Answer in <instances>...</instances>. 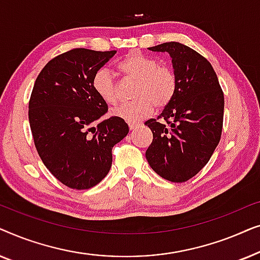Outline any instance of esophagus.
Masks as SVG:
<instances>
[{
	"mask_svg": "<svg viewBox=\"0 0 260 260\" xmlns=\"http://www.w3.org/2000/svg\"><path fill=\"white\" fill-rule=\"evenodd\" d=\"M137 126H138V123H129V127H130V130H135V129H136Z\"/></svg>",
	"mask_w": 260,
	"mask_h": 260,
	"instance_id": "esophagus-1",
	"label": "esophagus"
}]
</instances>
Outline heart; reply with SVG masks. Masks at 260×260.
I'll use <instances>...</instances> for the list:
<instances>
[{
  "label": "heart",
  "mask_w": 260,
  "mask_h": 260,
  "mask_svg": "<svg viewBox=\"0 0 260 260\" xmlns=\"http://www.w3.org/2000/svg\"><path fill=\"white\" fill-rule=\"evenodd\" d=\"M117 69L127 79L136 80L133 88V102L124 104L113 115L129 123H135L150 115L154 106L165 108L173 101L177 80L174 71L168 66L158 65L151 56L133 52L126 54L117 65ZM92 85L95 93L109 105L119 103V86L108 69H101L94 74Z\"/></svg>",
  "instance_id": "b5f03b06"
}]
</instances>
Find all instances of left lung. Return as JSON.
Here are the masks:
<instances>
[{"label":"left lung","instance_id":"left-lung-1","mask_svg":"<svg viewBox=\"0 0 260 260\" xmlns=\"http://www.w3.org/2000/svg\"><path fill=\"white\" fill-rule=\"evenodd\" d=\"M149 49L169 53L177 86L157 119L144 123L154 137L145 157L163 179L186 182L207 165L219 144L223 93L212 65L194 49L175 41Z\"/></svg>","mask_w":260,"mask_h":260}]
</instances>
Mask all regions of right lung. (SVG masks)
<instances>
[{"instance_id":"add662e5","label":"right lung","mask_w":260,"mask_h":260,"mask_svg":"<svg viewBox=\"0 0 260 260\" xmlns=\"http://www.w3.org/2000/svg\"><path fill=\"white\" fill-rule=\"evenodd\" d=\"M116 54L74 48L47 62L35 80L28 117L38 154L49 172L72 189H88L108 175L112 148L126 136L124 119L110 117L95 93L94 74Z\"/></svg>"}]
</instances>
